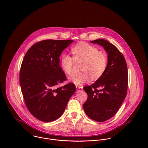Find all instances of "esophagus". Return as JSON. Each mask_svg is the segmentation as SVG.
I'll return each instance as SVG.
<instances>
[{
	"label": "esophagus",
	"instance_id": "obj_1",
	"mask_svg": "<svg viewBox=\"0 0 148 148\" xmlns=\"http://www.w3.org/2000/svg\"><path fill=\"white\" fill-rule=\"evenodd\" d=\"M76 88L77 92H80V91H82L83 90V86L76 85Z\"/></svg>",
	"mask_w": 148,
	"mask_h": 148
}]
</instances>
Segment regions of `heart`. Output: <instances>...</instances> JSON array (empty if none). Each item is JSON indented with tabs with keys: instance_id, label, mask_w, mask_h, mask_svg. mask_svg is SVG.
Masks as SVG:
<instances>
[{
	"instance_id": "heart-1",
	"label": "heart",
	"mask_w": 148,
	"mask_h": 148,
	"mask_svg": "<svg viewBox=\"0 0 148 148\" xmlns=\"http://www.w3.org/2000/svg\"><path fill=\"white\" fill-rule=\"evenodd\" d=\"M72 53L76 62H82V71L74 72L69 77V80L75 84L82 85L88 82L90 78L92 80L100 79L105 73L108 58L106 53L99 51L92 45L81 42L73 47ZM60 65L64 71L71 75L73 70L75 60L69 54L64 53L60 59Z\"/></svg>"
}]
</instances>
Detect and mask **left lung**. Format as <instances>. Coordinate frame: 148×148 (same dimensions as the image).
Here are the masks:
<instances>
[{"label":"left lung","mask_w":148,"mask_h":148,"mask_svg":"<svg viewBox=\"0 0 148 148\" xmlns=\"http://www.w3.org/2000/svg\"><path fill=\"white\" fill-rule=\"evenodd\" d=\"M103 47L108 53L105 73L94 84L83 88L88 99L83 105L86 115L91 119L103 122L118 111L127 95L128 72L125 59L112 43L99 39L90 42Z\"/></svg>","instance_id":"obj_1"}]
</instances>
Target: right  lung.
I'll use <instances>...</instances> for the list:
<instances>
[{
    "label": "right lung",
    "instance_id": "add662e5",
    "mask_svg": "<svg viewBox=\"0 0 148 148\" xmlns=\"http://www.w3.org/2000/svg\"><path fill=\"white\" fill-rule=\"evenodd\" d=\"M72 40H44L33 45L21 63L20 84L26 106L36 119L51 122L64 113L76 86L69 83L60 66V56Z\"/></svg>",
    "mask_w": 148,
    "mask_h": 148
}]
</instances>
